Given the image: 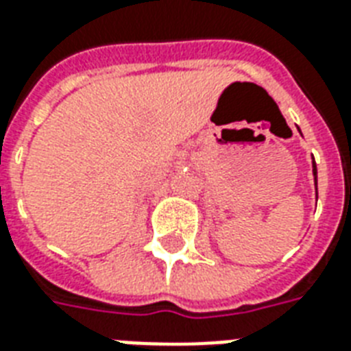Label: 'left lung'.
<instances>
[{
  "mask_svg": "<svg viewBox=\"0 0 351 351\" xmlns=\"http://www.w3.org/2000/svg\"><path fill=\"white\" fill-rule=\"evenodd\" d=\"M313 175H315V186H317V165L313 162Z\"/></svg>",
  "mask_w": 351,
  "mask_h": 351,
  "instance_id": "8db88e82",
  "label": "left lung"
}]
</instances>
